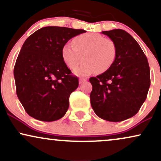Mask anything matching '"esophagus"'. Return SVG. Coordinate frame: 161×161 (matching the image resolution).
I'll use <instances>...</instances> for the list:
<instances>
[{"instance_id": "esophagus-1", "label": "esophagus", "mask_w": 161, "mask_h": 161, "mask_svg": "<svg viewBox=\"0 0 161 161\" xmlns=\"http://www.w3.org/2000/svg\"><path fill=\"white\" fill-rule=\"evenodd\" d=\"M86 81H87V79H86V78H85V79L84 78L80 79H79V84H82V83L85 82Z\"/></svg>"}]
</instances>
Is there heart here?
I'll return each instance as SVG.
<instances>
[{
	"mask_svg": "<svg viewBox=\"0 0 161 161\" xmlns=\"http://www.w3.org/2000/svg\"><path fill=\"white\" fill-rule=\"evenodd\" d=\"M62 58L69 69H75L77 75H86L93 72L105 73L112 67L117 55L115 42L110 38L96 33H88L73 39L72 45L67 43L62 47Z\"/></svg>",
	"mask_w": 161,
	"mask_h": 161,
	"instance_id": "obj_1",
	"label": "heart"
}]
</instances>
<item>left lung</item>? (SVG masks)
<instances>
[{"label":"left lung","mask_w":161,"mask_h":161,"mask_svg":"<svg viewBox=\"0 0 161 161\" xmlns=\"http://www.w3.org/2000/svg\"><path fill=\"white\" fill-rule=\"evenodd\" d=\"M115 42V61L105 73L91 77V104L96 115L118 122L134 116L150 87V68L144 52L130 34L121 29L102 31Z\"/></svg>","instance_id":"8db88e82"}]
</instances>
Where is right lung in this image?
Returning <instances> with one entry per match:
<instances>
[{"label": "right lung", "mask_w": 161, "mask_h": 161, "mask_svg": "<svg viewBox=\"0 0 161 161\" xmlns=\"http://www.w3.org/2000/svg\"><path fill=\"white\" fill-rule=\"evenodd\" d=\"M82 29L49 26L36 31L23 44L14 67L16 94L27 113L42 121L61 119L70 94L78 88L62 58V47Z\"/></svg>", "instance_id": "obj_1"}]
</instances>
